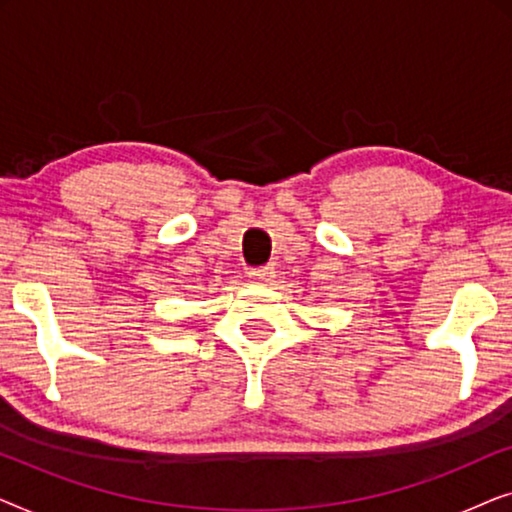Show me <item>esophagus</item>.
<instances>
[{"instance_id":"1","label":"esophagus","mask_w":512,"mask_h":512,"mask_svg":"<svg viewBox=\"0 0 512 512\" xmlns=\"http://www.w3.org/2000/svg\"><path fill=\"white\" fill-rule=\"evenodd\" d=\"M249 277L256 279V282H261V284H270L272 279H275V268H272V265H261V268H251L249 270Z\"/></svg>"}]
</instances>
